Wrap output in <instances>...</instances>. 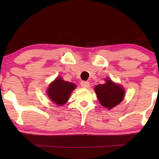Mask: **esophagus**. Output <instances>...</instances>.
<instances>
[{"mask_svg":"<svg viewBox=\"0 0 159 159\" xmlns=\"http://www.w3.org/2000/svg\"><path fill=\"white\" fill-rule=\"evenodd\" d=\"M82 88H88L89 87H90V82H86V81H82L81 83Z\"/></svg>","mask_w":159,"mask_h":159,"instance_id":"obj_1","label":"esophagus"}]
</instances>
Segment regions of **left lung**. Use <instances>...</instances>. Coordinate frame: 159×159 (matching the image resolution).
<instances>
[{"mask_svg": "<svg viewBox=\"0 0 159 159\" xmlns=\"http://www.w3.org/2000/svg\"><path fill=\"white\" fill-rule=\"evenodd\" d=\"M105 81V84H98L94 89L100 103L108 109H111L123 101L125 89L109 79H106Z\"/></svg>", "mask_w": 159, "mask_h": 159, "instance_id": "left-lung-1", "label": "left lung"}]
</instances>
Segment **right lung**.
Wrapping results in <instances>:
<instances>
[{"label": "right lung", "mask_w": 159, "mask_h": 159, "mask_svg": "<svg viewBox=\"0 0 159 159\" xmlns=\"http://www.w3.org/2000/svg\"><path fill=\"white\" fill-rule=\"evenodd\" d=\"M76 88L72 82L64 81L61 78L56 79L49 84L47 94L49 98L58 106H63L68 101L71 93Z\"/></svg>", "instance_id": "add662e5"}]
</instances>
